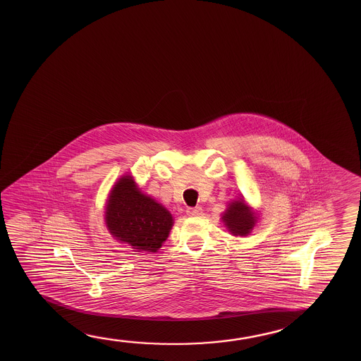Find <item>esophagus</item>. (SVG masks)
<instances>
[{
  "mask_svg": "<svg viewBox=\"0 0 361 361\" xmlns=\"http://www.w3.org/2000/svg\"><path fill=\"white\" fill-rule=\"evenodd\" d=\"M186 213H188V215H190V216H200V215H202V209H201L200 207H189V209L186 210Z\"/></svg>",
  "mask_w": 361,
  "mask_h": 361,
  "instance_id": "esophagus-1",
  "label": "esophagus"
}]
</instances>
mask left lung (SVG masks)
<instances>
[{
    "mask_svg": "<svg viewBox=\"0 0 361 361\" xmlns=\"http://www.w3.org/2000/svg\"><path fill=\"white\" fill-rule=\"evenodd\" d=\"M221 219L233 235L240 237L248 235L255 224V214L250 212V209L243 200L229 204V207L226 209Z\"/></svg>",
    "mask_w": 361,
    "mask_h": 361,
    "instance_id": "8db88e82",
    "label": "left lung"
}]
</instances>
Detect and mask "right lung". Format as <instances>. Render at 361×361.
I'll return each mask as SVG.
<instances>
[{
	"mask_svg": "<svg viewBox=\"0 0 361 361\" xmlns=\"http://www.w3.org/2000/svg\"><path fill=\"white\" fill-rule=\"evenodd\" d=\"M106 223L121 242L138 252L154 253L169 237L172 216L161 204L143 195L132 176H124L111 191Z\"/></svg>",
	"mask_w": 361,
	"mask_h": 361,
	"instance_id": "right-lung-1",
	"label": "right lung"
}]
</instances>
